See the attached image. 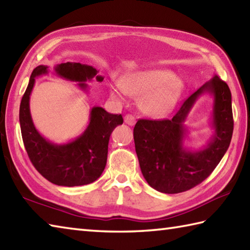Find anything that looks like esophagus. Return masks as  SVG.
Returning a JSON list of instances; mask_svg holds the SVG:
<instances>
[{"label": "esophagus", "mask_w": 250, "mask_h": 250, "mask_svg": "<svg viewBox=\"0 0 250 250\" xmlns=\"http://www.w3.org/2000/svg\"><path fill=\"white\" fill-rule=\"evenodd\" d=\"M125 122L129 125H135V118L132 115H125Z\"/></svg>", "instance_id": "obj_1"}]
</instances>
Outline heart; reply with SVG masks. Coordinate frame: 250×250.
<instances>
[{"label": "heart", "mask_w": 250, "mask_h": 250, "mask_svg": "<svg viewBox=\"0 0 250 250\" xmlns=\"http://www.w3.org/2000/svg\"><path fill=\"white\" fill-rule=\"evenodd\" d=\"M185 90L184 81L174 72L151 68L125 73L120 77L119 85L109 86V94L121 100L125 93L140 97L142 111L150 117H164L171 112Z\"/></svg>", "instance_id": "heart-1"}]
</instances>
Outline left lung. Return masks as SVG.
<instances>
[{
  "mask_svg": "<svg viewBox=\"0 0 250 250\" xmlns=\"http://www.w3.org/2000/svg\"><path fill=\"white\" fill-rule=\"evenodd\" d=\"M213 97L210 127L213 135L203 148L185 145L189 129L185 125L194 103L202 95ZM232 95L218 76L193 93L170 120L140 119L133 138L143 177L151 188L166 194H178L202 183L211 174L231 143L233 134Z\"/></svg>",
  "mask_w": 250,
  "mask_h": 250,
  "instance_id": "left-lung-1",
  "label": "left lung"
}]
</instances>
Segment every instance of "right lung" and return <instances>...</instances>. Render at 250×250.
I'll use <instances>...</instances> for the list:
<instances>
[{
    "label": "right lung",
    "instance_id": "right-lung-1",
    "mask_svg": "<svg viewBox=\"0 0 250 250\" xmlns=\"http://www.w3.org/2000/svg\"><path fill=\"white\" fill-rule=\"evenodd\" d=\"M54 72L62 79L78 82L82 91L87 92L86 81L102 82L93 66L80 62H62L54 67ZM48 75V67L34 68L19 108V122L22 141L32 165L50 182L60 187H80L94 182L101 177L107 163L111 132L122 125L121 115H112L103 107L94 106L90 111L86 129L77 139L57 144L44 138L33 124L30 112V95L36 78Z\"/></svg>",
    "mask_w": 250,
    "mask_h": 250
}]
</instances>
